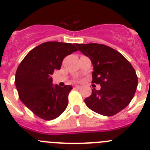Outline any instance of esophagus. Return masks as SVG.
Wrapping results in <instances>:
<instances>
[{
  "label": "esophagus",
  "mask_w": 150,
  "mask_h": 150,
  "mask_svg": "<svg viewBox=\"0 0 150 150\" xmlns=\"http://www.w3.org/2000/svg\"><path fill=\"white\" fill-rule=\"evenodd\" d=\"M75 88H81V86H79V85H75Z\"/></svg>",
  "instance_id": "1"
}]
</instances>
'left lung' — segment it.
<instances>
[{
  "mask_svg": "<svg viewBox=\"0 0 150 150\" xmlns=\"http://www.w3.org/2000/svg\"><path fill=\"white\" fill-rule=\"evenodd\" d=\"M83 54L91 59L93 66L92 83L100 89H92L84 100L89 109L98 114L112 116L130 103L136 92L137 76L125 57L104 44H75Z\"/></svg>",
  "mask_w": 150,
  "mask_h": 150,
  "instance_id": "8db88e82",
  "label": "left lung"
}]
</instances>
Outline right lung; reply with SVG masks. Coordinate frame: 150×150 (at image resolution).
<instances>
[{
    "instance_id": "right-lung-1",
    "label": "right lung",
    "mask_w": 150,
    "mask_h": 150,
    "mask_svg": "<svg viewBox=\"0 0 150 150\" xmlns=\"http://www.w3.org/2000/svg\"><path fill=\"white\" fill-rule=\"evenodd\" d=\"M77 50L70 43L48 41L32 49L18 66L15 84L19 99L39 118L53 120L67 107L72 87L53 85L51 75L60 69L66 56Z\"/></svg>"
}]
</instances>
